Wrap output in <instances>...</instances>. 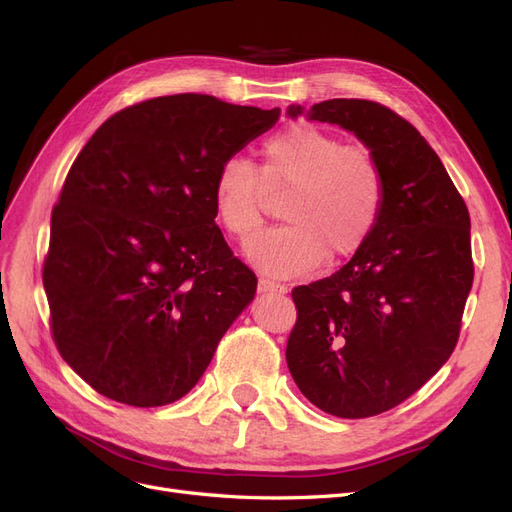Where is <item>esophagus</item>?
<instances>
[{
  "instance_id": "obj_1",
  "label": "esophagus",
  "mask_w": 512,
  "mask_h": 512,
  "mask_svg": "<svg viewBox=\"0 0 512 512\" xmlns=\"http://www.w3.org/2000/svg\"><path fill=\"white\" fill-rule=\"evenodd\" d=\"M258 292H275V294H286L288 288L284 284H277L267 280V277H260L258 280Z\"/></svg>"
}]
</instances>
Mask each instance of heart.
Wrapping results in <instances>:
<instances>
[{
  "mask_svg": "<svg viewBox=\"0 0 512 512\" xmlns=\"http://www.w3.org/2000/svg\"><path fill=\"white\" fill-rule=\"evenodd\" d=\"M265 188L288 190L280 205L286 224L260 232L245 256L269 277L303 275L324 258L354 256L384 207V177L374 156L309 123H292L271 136L262 145L260 170L239 156L220 164L213 209L232 239L247 241L260 228Z\"/></svg>",
  "mask_w": 512,
  "mask_h": 512,
  "instance_id": "1",
  "label": "heart"
}]
</instances>
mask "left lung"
Wrapping results in <instances>:
<instances>
[{
    "label": "left lung",
    "mask_w": 512,
    "mask_h": 512,
    "mask_svg": "<svg viewBox=\"0 0 512 512\" xmlns=\"http://www.w3.org/2000/svg\"><path fill=\"white\" fill-rule=\"evenodd\" d=\"M288 117L333 123L369 149L384 207L369 241L329 277L292 290V380L342 418L395 408L453 354L472 288L470 213L438 153L406 119L369 100H324Z\"/></svg>",
    "instance_id": "obj_1"
}]
</instances>
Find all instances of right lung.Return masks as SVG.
I'll return each instance as SVG.
<instances>
[{
	"label": "right lung",
	"instance_id": "add662e5",
	"mask_svg": "<svg viewBox=\"0 0 512 512\" xmlns=\"http://www.w3.org/2000/svg\"><path fill=\"white\" fill-rule=\"evenodd\" d=\"M280 119L203 94L134 104L74 160L42 282L64 361L119 404H173L254 301L256 277L215 226L213 181Z\"/></svg>",
	"mask_w": 512,
	"mask_h": 512
}]
</instances>
